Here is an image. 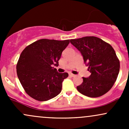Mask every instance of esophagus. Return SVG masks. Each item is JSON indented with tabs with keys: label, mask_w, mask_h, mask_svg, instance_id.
<instances>
[{
	"label": "esophagus",
	"mask_w": 129,
	"mask_h": 129,
	"mask_svg": "<svg viewBox=\"0 0 129 129\" xmlns=\"http://www.w3.org/2000/svg\"><path fill=\"white\" fill-rule=\"evenodd\" d=\"M69 75L70 76H72V77H74V76H75V75H74V74H73V73H69Z\"/></svg>",
	"instance_id": "34e87169"
}]
</instances>
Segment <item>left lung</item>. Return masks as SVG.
<instances>
[{"label":"left lung","instance_id":"left-lung-1","mask_svg":"<svg viewBox=\"0 0 129 129\" xmlns=\"http://www.w3.org/2000/svg\"><path fill=\"white\" fill-rule=\"evenodd\" d=\"M70 42L81 53L84 62L91 73L77 90L91 98L103 96L110 90L116 81L120 63L110 44L95 36L71 39Z\"/></svg>","mask_w":129,"mask_h":129}]
</instances>
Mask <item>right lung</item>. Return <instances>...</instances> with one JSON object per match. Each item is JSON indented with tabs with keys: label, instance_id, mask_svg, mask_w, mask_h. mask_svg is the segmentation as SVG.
Listing matches in <instances>:
<instances>
[{
	"label": "right lung",
	"instance_id": "add662e5",
	"mask_svg": "<svg viewBox=\"0 0 129 129\" xmlns=\"http://www.w3.org/2000/svg\"><path fill=\"white\" fill-rule=\"evenodd\" d=\"M70 40L42 39L32 43L22 51L16 65L17 75L25 91L32 98L45 101L60 93L67 73H60L58 66L62 52Z\"/></svg>",
	"mask_w": 129,
	"mask_h": 129
}]
</instances>
